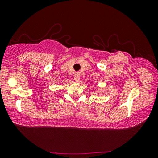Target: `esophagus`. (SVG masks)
<instances>
[{
    "label": "esophagus",
    "mask_w": 158,
    "mask_h": 158,
    "mask_svg": "<svg viewBox=\"0 0 158 158\" xmlns=\"http://www.w3.org/2000/svg\"><path fill=\"white\" fill-rule=\"evenodd\" d=\"M80 77H81V75H80L79 73H75L74 74V80L75 81H78Z\"/></svg>",
    "instance_id": "obj_1"
}]
</instances>
